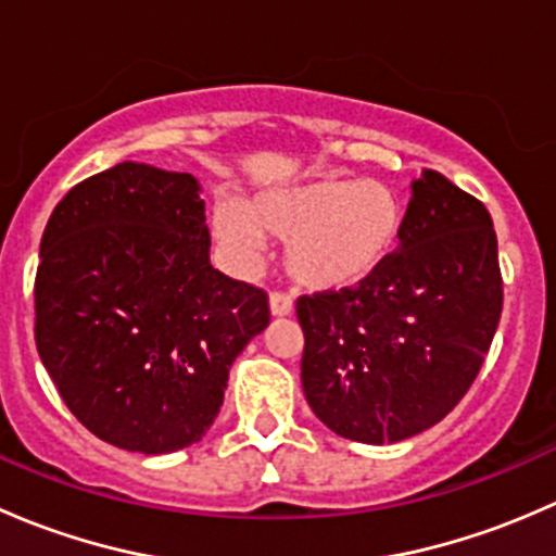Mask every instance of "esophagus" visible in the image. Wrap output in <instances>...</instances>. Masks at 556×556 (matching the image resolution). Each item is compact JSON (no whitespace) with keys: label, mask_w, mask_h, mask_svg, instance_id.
I'll list each match as a JSON object with an SVG mask.
<instances>
[{"label":"esophagus","mask_w":556,"mask_h":556,"mask_svg":"<svg viewBox=\"0 0 556 556\" xmlns=\"http://www.w3.org/2000/svg\"><path fill=\"white\" fill-rule=\"evenodd\" d=\"M268 306H271V314L285 317V314L293 312V299H290V293H285V290H274V293L268 295Z\"/></svg>","instance_id":"obj_1"}]
</instances>
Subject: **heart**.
<instances>
[{"mask_svg": "<svg viewBox=\"0 0 556 556\" xmlns=\"http://www.w3.org/2000/svg\"><path fill=\"white\" fill-rule=\"evenodd\" d=\"M408 210L382 179L317 177L268 190L250 204L217 201L212 228L239 266H252L261 233L288 244L285 266L309 290H352L392 261L406 233Z\"/></svg>", "mask_w": 556, "mask_h": 556, "instance_id": "1", "label": "heart"}]
</instances>
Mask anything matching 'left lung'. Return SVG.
<instances>
[{"label": "left lung", "instance_id": "left-lung-1", "mask_svg": "<svg viewBox=\"0 0 556 556\" xmlns=\"http://www.w3.org/2000/svg\"><path fill=\"white\" fill-rule=\"evenodd\" d=\"M412 190L403 242L377 277L295 301L306 401L361 444H395L441 422L479 377L501 323L486 206L433 169Z\"/></svg>", "mask_w": 556, "mask_h": 556}]
</instances>
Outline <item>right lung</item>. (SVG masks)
<instances>
[{
	"label": "right lung",
	"mask_w": 556,
	"mask_h": 556,
	"mask_svg": "<svg viewBox=\"0 0 556 556\" xmlns=\"http://www.w3.org/2000/svg\"><path fill=\"white\" fill-rule=\"evenodd\" d=\"M268 319L266 290L210 263L193 174L123 161L77 182L45 226L37 352L66 408L106 444H195Z\"/></svg>",
	"instance_id": "add662e5"
}]
</instances>
